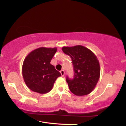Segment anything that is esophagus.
Returning a JSON list of instances; mask_svg holds the SVG:
<instances>
[{
	"instance_id": "34e87169",
	"label": "esophagus",
	"mask_w": 126,
	"mask_h": 126,
	"mask_svg": "<svg viewBox=\"0 0 126 126\" xmlns=\"http://www.w3.org/2000/svg\"><path fill=\"white\" fill-rule=\"evenodd\" d=\"M60 73H61V75H62V76H64V73H65L64 70H60Z\"/></svg>"
}]
</instances>
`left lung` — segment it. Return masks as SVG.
Listing matches in <instances>:
<instances>
[{
  "label": "left lung",
  "instance_id": "obj_1",
  "mask_svg": "<svg viewBox=\"0 0 126 126\" xmlns=\"http://www.w3.org/2000/svg\"><path fill=\"white\" fill-rule=\"evenodd\" d=\"M62 50L72 59L74 79L66 78L69 89L76 96L90 94L97 84L100 76V65L97 57L83 46L63 47Z\"/></svg>",
  "mask_w": 126,
  "mask_h": 126
}]
</instances>
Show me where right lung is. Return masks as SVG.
Here are the masks:
<instances>
[{
	"label": "right lung",
	"mask_w": 126,
	"mask_h": 126,
	"mask_svg": "<svg viewBox=\"0 0 126 126\" xmlns=\"http://www.w3.org/2000/svg\"><path fill=\"white\" fill-rule=\"evenodd\" d=\"M57 48L41 47L30 52L24 59L22 76L25 84L31 90L44 94L51 90L57 78L61 76L50 64Z\"/></svg>",
	"instance_id": "add662e5"
}]
</instances>
